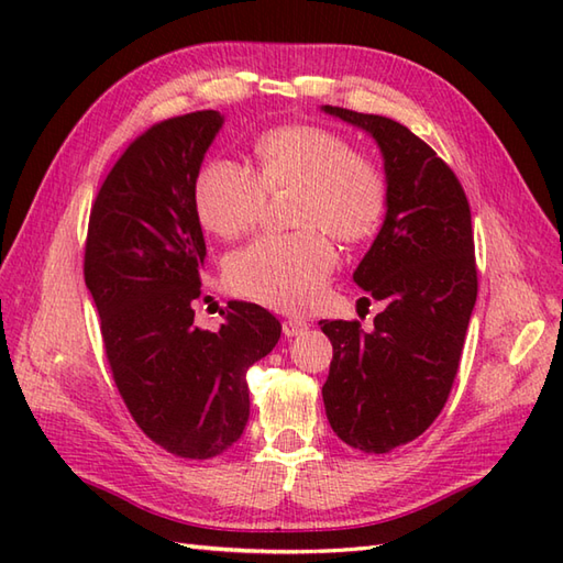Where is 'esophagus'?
I'll return each instance as SVG.
<instances>
[{
    "label": "esophagus",
    "instance_id": "34e87169",
    "mask_svg": "<svg viewBox=\"0 0 563 563\" xmlns=\"http://www.w3.org/2000/svg\"><path fill=\"white\" fill-rule=\"evenodd\" d=\"M309 329V324L305 319H297V317H290L283 321V333L288 339H295V336H302V333Z\"/></svg>",
    "mask_w": 563,
    "mask_h": 563
}]
</instances>
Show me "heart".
<instances>
[{
  "label": "heart",
  "mask_w": 563,
  "mask_h": 563,
  "mask_svg": "<svg viewBox=\"0 0 563 563\" xmlns=\"http://www.w3.org/2000/svg\"><path fill=\"white\" fill-rule=\"evenodd\" d=\"M256 174L234 159H214L198 174L200 222L222 239L246 234L266 206V190L297 188L292 234L261 236L224 263L234 295L278 312H307L319 302L343 244L375 236L387 214L389 186L379 166L355 154L343 135L321 125L271 128L254 142Z\"/></svg>",
  "instance_id": "obj_1"
}]
</instances>
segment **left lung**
Here are the masks:
<instances>
[{
    "label": "left lung",
    "instance_id": "obj_1",
    "mask_svg": "<svg viewBox=\"0 0 563 563\" xmlns=\"http://www.w3.org/2000/svg\"><path fill=\"white\" fill-rule=\"evenodd\" d=\"M373 135L385 159L387 214L353 280L385 309L375 329L319 321L333 345L321 387L345 445L389 452L435 421L457 377L476 302L472 212L450 166L409 128L385 115L321 106Z\"/></svg>",
    "mask_w": 563,
    "mask_h": 563
}]
</instances>
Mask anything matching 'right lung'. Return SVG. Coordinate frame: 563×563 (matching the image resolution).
Instances as JSON below:
<instances>
[{
	"label": "right lung",
	"mask_w": 563,
	"mask_h": 563,
	"mask_svg": "<svg viewBox=\"0 0 563 563\" xmlns=\"http://www.w3.org/2000/svg\"><path fill=\"white\" fill-rule=\"evenodd\" d=\"M222 123L196 111L130 142L93 200L84 249L115 387L142 433L186 460L242 438L246 369L280 339V321L251 302L227 305L218 333L194 324L206 261L194 190Z\"/></svg>",
	"instance_id": "obj_1"
}]
</instances>
